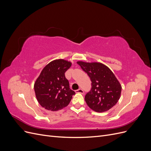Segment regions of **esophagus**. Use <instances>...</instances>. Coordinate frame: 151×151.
<instances>
[{"mask_svg": "<svg viewBox=\"0 0 151 151\" xmlns=\"http://www.w3.org/2000/svg\"><path fill=\"white\" fill-rule=\"evenodd\" d=\"M76 93H81V94H83L84 93V91L82 89H79L76 91Z\"/></svg>", "mask_w": 151, "mask_h": 151, "instance_id": "esophagus-1", "label": "esophagus"}]
</instances>
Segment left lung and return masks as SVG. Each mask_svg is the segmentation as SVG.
<instances>
[{
    "label": "left lung",
    "mask_w": 151,
    "mask_h": 151,
    "mask_svg": "<svg viewBox=\"0 0 151 151\" xmlns=\"http://www.w3.org/2000/svg\"><path fill=\"white\" fill-rule=\"evenodd\" d=\"M90 77L91 91L85 96L88 106L96 112L109 110L117 103L121 95L122 86L115 74L99 62H77Z\"/></svg>",
    "instance_id": "1"
}]
</instances>
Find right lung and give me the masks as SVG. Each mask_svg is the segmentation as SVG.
Listing matches in <instances>:
<instances>
[{
	"instance_id": "obj_1",
	"label": "right lung",
	"mask_w": 151,
	"mask_h": 151,
	"mask_svg": "<svg viewBox=\"0 0 151 151\" xmlns=\"http://www.w3.org/2000/svg\"><path fill=\"white\" fill-rule=\"evenodd\" d=\"M71 65L70 62L57 59L43 68L34 84L36 99L43 108L55 111L70 102L76 93L70 89L65 73Z\"/></svg>"
}]
</instances>
